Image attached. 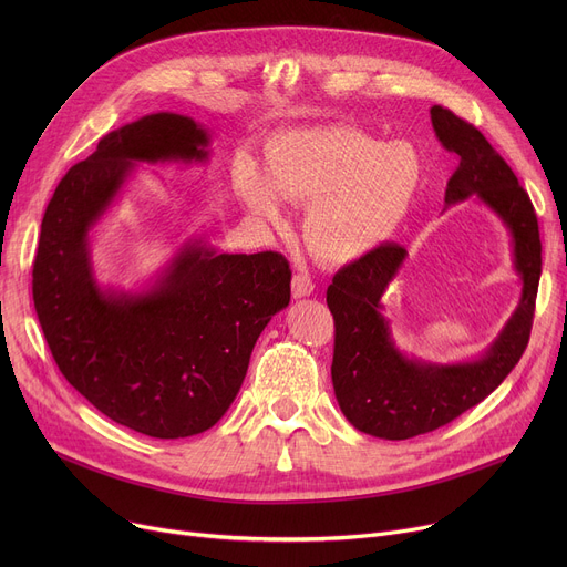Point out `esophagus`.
Returning <instances> with one entry per match:
<instances>
[{
    "label": "esophagus",
    "instance_id": "obj_1",
    "mask_svg": "<svg viewBox=\"0 0 567 567\" xmlns=\"http://www.w3.org/2000/svg\"><path fill=\"white\" fill-rule=\"evenodd\" d=\"M312 291H315V285H312V280H310L308 274H296V276L291 278V293H293V299H303V296H310Z\"/></svg>",
    "mask_w": 567,
    "mask_h": 567
}]
</instances>
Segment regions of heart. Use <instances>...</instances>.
<instances>
[{"instance_id":"b5f03b06","label":"heart","mask_w":567,"mask_h":567,"mask_svg":"<svg viewBox=\"0 0 567 567\" xmlns=\"http://www.w3.org/2000/svg\"><path fill=\"white\" fill-rule=\"evenodd\" d=\"M423 158L409 142L326 126L276 135L264 174L252 163L234 172L248 212L282 225V202L308 206L306 241L326 264H351L381 248L409 216L423 184Z\"/></svg>"}]
</instances>
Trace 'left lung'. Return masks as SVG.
<instances>
[{"instance_id":"obj_1","label":"left lung","mask_w":567,"mask_h":567,"mask_svg":"<svg viewBox=\"0 0 567 567\" xmlns=\"http://www.w3.org/2000/svg\"><path fill=\"white\" fill-rule=\"evenodd\" d=\"M430 114L443 148L460 156L445 188V204L473 195L492 208L513 234L515 268L524 285L515 315L478 361L434 365L402 355L381 315V296L400 271L406 250L383 244L340 268L326 291L336 321L331 365L336 398L355 430L389 441L449 425L498 389L528 344L543 271L538 216L511 165L478 128L449 107L434 105Z\"/></svg>"}]
</instances>
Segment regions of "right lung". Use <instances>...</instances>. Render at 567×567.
<instances>
[{
  "mask_svg": "<svg viewBox=\"0 0 567 567\" xmlns=\"http://www.w3.org/2000/svg\"><path fill=\"white\" fill-rule=\"evenodd\" d=\"M206 144V131L174 112L107 133L59 182L32 271L34 308L56 368L107 419L154 439L193 436L223 419L259 333L291 293L280 252L218 255L202 241L176 252L152 289L99 287L89 229L133 163H199Z\"/></svg>",
  "mask_w": 567,
  "mask_h": 567,
  "instance_id": "1",
  "label": "right lung"
}]
</instances>
